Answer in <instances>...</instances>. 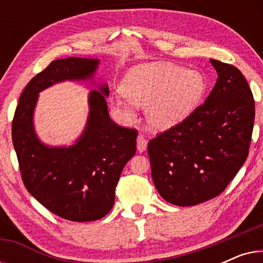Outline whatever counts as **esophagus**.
Masks as SVG:
<instances>
[{"label":"esophagus","instance_id":"obj_1","mask_svg":"<svg viewBox=\"0 0 263 263\" xmlns=\"http://www.w3.org/2000/svg\"><path fill=\"white\" fill-rule=\"evenodd\" d=\"M136 147H138V151L140 153H142L147 148V140L142 134L138 135V145H136Z\"/></svg>","mask_w":263,"mask_h":263}]
</instances>
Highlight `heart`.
Instances as JSON below:
<instances>
[{"instance_id":"heart-1","label":"heart","mask_w":263,"mask_h":263,"mask_svg":"<svg viewBox=\"0 0 263 263\" xmlns=\"http://www.w3.org/2000/svg\"><path fill=\"white\" fill-rule=\"evenodd\" d=\"M204 91L206 79L200 71L170 62L143 63L128 71L112 104L124 118L134 117L133 104L147 106L149 127L167 130L192 115Z\"/></svg>"}]
</instances>
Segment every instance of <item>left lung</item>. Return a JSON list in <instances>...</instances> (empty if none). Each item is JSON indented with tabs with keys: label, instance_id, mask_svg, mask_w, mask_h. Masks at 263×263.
I'll list each match as a JSON object with an SVG mask.
<instances>
[{
	"label": "left lung",
	"instance_id": "1",
	"mask_svg": "<svg viewBox=\"0 0 263 263\" xmlns=\"http://www.w3.org/2000/svg\"><path fill=\"white\" fill-rule=\"evenodd\" d=\"M210 61L218 79L206 102L148 142L154 185L176 206H195L218 196L249 153L253 93L238 68Z\"/></svg>",
	"mask_w": 263,
	"mask_h": 263
}]
</instances>
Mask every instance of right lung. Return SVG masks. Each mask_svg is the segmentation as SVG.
<instances>
[{
	"label": "right lung",
	"mask_w": 263,
	"mask_h": 263,
	"mask_svg": "<svg viewBox=\"0 0 263 263\" xmlns=\"http://www.w3.org/2000/svg\"><path fill=\"white\" fill-rule=\"evenodd\" d=\"M98 59L56 60L35 75L21 93L14 114L12 138L24 184L53 214L71 221L105 217L124 165L136 152L135 129L114 123L106 97L109 86L88 95L84 132L70 146H49L35 134L33 116L39 92L63 81H93Z\"/></svg>",
	"instance_id": "right-lung-1"
}]
</instances>
